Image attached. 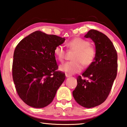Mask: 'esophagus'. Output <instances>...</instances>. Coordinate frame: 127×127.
Here are the masks:
<instances>
[{
    "label": "esophagus",
    "mask_w": 127,
    "mask_h": 127,
    "mask_svg": "<svg viewBox=\"0 0 127 127\" xmlns=\"http://www.w3.org/2000/svg\"><path fill=\"white\" fill-rule=\"evenodd\" d=\"M65 76H66V78H68V77H70L71 76H70V75H69V74H67V73H65Z\"/></svg>",
    "instance_id": "34e87169"
}]
</instances>
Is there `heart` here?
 Wrapping results in <instances>:
<instances>
[{
  "label": "heart",
  "mask_w": 127,
  "mask_h": 127,
  "mask_svg": "<svg viewBox=\"0 0 127 127\" xmlns=\"http://www.w3.org/2000/svg\"><path fill=\"white\" fill-rule=\"evenodd\" d=\"M70 50L76 51L73 58L74 61L68 62L59 66V69L68 74H72L80 72L83 65L89 66L94 62L96 50L86 40L76 37L66 43ZM54 54L58 61L63 62L65 58V51L62 45H59L54 49Z\"/></svg>",
  "instance_id": "b5f03b06"
}]
</instances>
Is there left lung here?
<instances>
[{"label": "left lung", "mask_w": 127, "mask_h": 127, "mask_svg": "<svg viewBox=\"0 0 127 127\" xmlns=\"http://www.w3.org/2000/svg\"><path fill=\"white\" fill-rule=\"evenodd\" d=\"M95 45L96 55L92 63L77 78V85L73 91L76 101L86 108L98 106L109 96L117 74L118 55L110 40L100 32L91 30L85 35Z\"/></svg>", "instance_id": "left-lung-1"}]
</instances>
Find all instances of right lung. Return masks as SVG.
Instances as JSON below:
<instances>
[{
	"mask_svg": "<svg viewBox=\"0 0 127 127\" xmlns=\"http://www.w3.org/2000/svg\"><path fill=\"white\" fill-rule=\"evenodd\" d=\"M65 40L36 31L21 40L15 49L13 79L17 94L29 106H48L65 79V73L57 71L54 54L55 48Z\"/></svg>",
	"mask_w": 127,
	"mask_h": 127,
	"instance_id": "right-lung-1",
	"label": "right lung"
}]
</instances>
